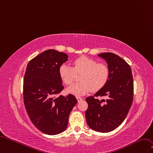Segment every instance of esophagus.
Instances as JSON below:
<instances>
[{"label": "esophagus", "instance_id": "esophagus-1", "mask_svg": "<svg viewBox=\"0 0 153 153\" xmlns=\"http://www.w3.org/2000/svg\"><path fill=\"white\" fill-rule=\"evenodd\" d=\"M76 98L77 99V100H78V102H79V101H81V100H82V99L83 98H82V97H76Z\"/></svg>", "mask_w": 153, "mask_h": 153}]
</instances>
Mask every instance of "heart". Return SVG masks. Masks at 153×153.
Returning <instances> with one entry per match:
<instances>
[{
    "mask_svg": "<svg viewBox=\"0 0 153 153\" xmlns=\"http://www.w3.org/2000/svg\"><path fill=\"white\" fill-rule=\"evenodd\" d=\"M81 82L74 84L67 92L74 95H83L91 90L97 91L104 87L110 77V69L105 63H98L94 59L81 56L73 61V67L63 63L59 68V76L66 85L74 81L77 74Z\"/></svg>",
    "mask_w": 153,
    "mask_h": 153,
    "instance_id": "heart-1",
    "label": "heart"
}]
</instances>
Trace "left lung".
<instances>
[{"mask_svg": "<svg viewBox=\"0 0 153 153\" xmlns=\"http://www.w3.org/2000/svg\"><path fill=\"white\" fill-rule=\"evenodd\" d=\"M98 55L106 60L110 77L102 89L86 98L85 115L91 129L105 133L116 129L126 118L134 98V80L130 66L122 58L112 53ZM98 96L108 99L100 101Z\"/></svg>", "mask_w": 153, "mask_h": 153, "instance_id": "left-lung-1", "label": "left lung"}]
</instances>
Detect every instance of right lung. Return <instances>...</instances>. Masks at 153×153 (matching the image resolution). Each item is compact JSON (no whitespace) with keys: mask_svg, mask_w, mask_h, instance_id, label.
I'll list each match as a JSON object with an SVG mask.
<instances>
[{"mask_svg":"<svg viewBox=\"0 0 153 153\" xmlns=\"http://www.w3.org/2000/svg\"><path fill=\"white\" fill-rule=\"evenodd\" d=\"M67 54L48 50L28 62L23 79V100L28 115L37 128L44 134H59L67 128L68 117L77 103L64 89L59 68L67 60Z\"/></svg>","mask_w":153,"mask_h":153,"instance_id":"add662e5","label":"right lung"}]
</instances>
